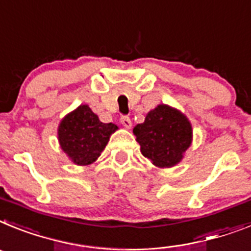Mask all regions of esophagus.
Wrapping results in <instances>:
<instances>
[{
    "instance_id": "obj_1",
    "label": "esophagus",
    "mask_w": 251,
    "mask_h": 251,
    "mask_svg": "<svg viewBox=\"0 0 251 251\" xmlns=\"http://www.w3.org/2000/svg\"><path fill=\"white\" fill-rule=\"evenodd\" d=\"M120 121H121V124H123V126H125L126 128H130L131 127V120H130V117L128 116H121V119H120Z\"/></svg>"
}]
</instances>
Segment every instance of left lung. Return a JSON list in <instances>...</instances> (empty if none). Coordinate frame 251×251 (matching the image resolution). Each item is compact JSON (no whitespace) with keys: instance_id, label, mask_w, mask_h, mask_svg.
I'll use <instances>...</instances> for the list:
<instances>
[{"instance_id":"1","label":"left lung","mask_w":251,"mask_h":251,"mask_svg":"<svg viewBox=\"0 0 251 251\" xmlns=\"http://www.w3.org/2000/svg\"><path fill=\"white\" fill-rule=\"evenodd\" d=\"M141 152L159 168H169L180 162L192 141V127L179 111L159 104L150 111L143 124L134 127Z\"/></svg>"}]
</instances>
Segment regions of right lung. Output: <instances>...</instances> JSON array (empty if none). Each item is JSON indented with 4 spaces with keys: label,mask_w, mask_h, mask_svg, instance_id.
Masks as SVG:
<instances>
[{
    "label": "right lung",
    "mask_w": 251,
    "mask_h": 251,
    "mask_svg": "<svg viewBox=\"0 0 251 251\" xmlns=\"http://www.w3.org/2000/svg\"><path fill=\"white\" fill-rule=\"evenodd\" d=\"M115 124H103L92 110L82 104L63 119L58 135L62 149L78 165H88L99 158L107 145Z\"/></svg>",
    "instance_id": "1"
}]
</instances>
